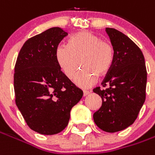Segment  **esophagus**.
I'll use <instances>...</instances> for the list:
<instances>
[{
	"mask_svg": "<svg viewBox=\"0 0 155 155\" xmlns=\"http://www.w3.org/2000/svg\"><path fill=\"white\" fill-rule=\"evenodd\" d=\"M89 94H90V91H83V95H84V96H88Z\"/></svg>",
	"mask_w": 155,
	"mask_h": 155,
	"instance_id": "obj_1",
	"label": "esophagus"
}]
</instances>
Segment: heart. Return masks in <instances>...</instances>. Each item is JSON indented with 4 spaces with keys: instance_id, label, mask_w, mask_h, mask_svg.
<instances>
[{
    "instance_id": "1",
    "label": "heart",
    "mask_w": 155,
    "mask_h": 155,
    "mask_svg": "<svg viewBox=\"0 0 155 155\" xmlns=\"http://www.w3.org/2000/svg\"><path fill=\"white\" fill-rule=\"evenodd\" d=\"M55 56L60 69L69 79L74 78L81 62L85 69L75 77L74 82L81 88H88L96 82L97 74L101 76L111 70L115 49L110 42L84 31L71 37L68 46L59 45Z\"/></svg>"
}]
</instances>
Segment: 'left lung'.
Wrapping results in <instances>:
<instances>
[{"mask_svg": "<svg viewBox=\"0 0 155 155\" xmlns=\"http://www.w3.org/2000/svg\"><path fill=\"white\" fill-rule=\"evenodd\" d=\"M106 32L115 49V58L101 83L107 88L93 90L102 100L93 118L101 130L115 133L132 125L138 117L145 101L147 70L143 53L128 37L110 28Z\"/></svg>", "mask_w": 155, "mask_h": 155, "instance_id": "left-lung-1", "label": "left lung"}]
</instances>
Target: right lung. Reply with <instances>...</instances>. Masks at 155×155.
<instances>
[{
    "label": "right lung",
    "mask_w": 155,
    "mask_h": 155,
    "mask_svg": "<svg viewBox=\"0 0 155 155\" xmlns=\"http://www.w3.org/2000/svg\"><path fill=\"white\" fill-rule=\"evenodd\" d=\"M68 32L52 28L28 39L17 56L14 73L16 104L32 130L60 133L83 91L61 71L55 53Z\"/></svg>",
    "instance_id": "1"
}]
</instances>
